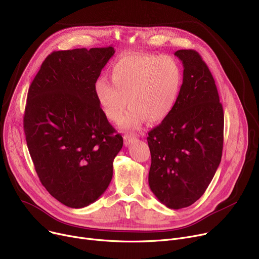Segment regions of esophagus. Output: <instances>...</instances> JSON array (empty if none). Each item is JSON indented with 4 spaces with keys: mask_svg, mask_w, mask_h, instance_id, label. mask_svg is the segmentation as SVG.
<instances>
[{
    "mask_svg": "<svg viewBox=\"0 0 259 259\" xmlns=\"http://www.w3.org/2000/svg\"><path fill=\"white\" fill-rule=\"evenodd\" d=\"M135 140H137V138L134 137V135L132 133H126L124 135V143H125V146H129L131 143H133Z\"/></svg>",
    "mask_w": 259,
    "mask_h": 259,
    "instance_id": "esophagus-1",
    "label": "esophagus"
}]
</instances>
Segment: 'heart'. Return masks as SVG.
I'll use <instances>...</instances> for the list:
<instances>
[{
  "label": "heart",
  "mask_w": 259,
  "mask_h": 259,
  "mask_svg": "<svg viewBox=\"0 0 259 259\" xmlns=\"http://www.w3.org/2000/svg\"><path fill=\"white\" fill-rule=\"evenodd\" d=\"M110 80L94 83V95L105 116L120 119L121 127L138 128L146 120L159 124L173 111L183 86V71L173 59L132 54L119 59L111 68Z\"/></svg>",
  "instance_id": "obj_1"
}]
</instances>
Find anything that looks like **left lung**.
<instances>
[{
    "label": "left lung",
    "mask_w": 259,
    "mask_h": 259,
    "mask_svg": "<svg viewBox=\"0 0 259 259\" xmlns=\"http://www.w3.org/2000/svg\"><path fill=\"white\" fill-rule=\"evenodd\" d=\"M184 66L183 86L172 113L149 132V186L169 209L194 203L220 166L224 110L214 78L195 50L174 53Z\"/></svg>",
    "instance_id": "8db88e82"
}]
</instances>
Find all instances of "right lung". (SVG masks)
Segmentation results:
<instances>
[{
  "label": "right lung",
  "mask_w": 259,
  "mask_h": 259,
  "mask_svg": "<svg viewBox=\"0 0 259 259\" xmlns=\"http://www.w3.org/2000/svg\"><path fill=\"white\" fill-rule=\"evenodd\" d=\"M114 52L113 47L54 51L28 90L27 147L40 183L67 207L84 208L100 198L122 147L93 90Z\"/></svg>",
  "instance_id": "add662e5"
}]
</instances>
